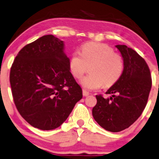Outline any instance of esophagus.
<instances>
[{
	"instance_id": "esophagus-1",
	"label": "esophagus",
	"mask_w": 159,
	"mask_h": 159,
	"mask_svg": "<svg viewBox=\"0 0 159 159\" xmlns=\"http://www.w3.org/2000/svg\"><path fill=\"white\" fill-rule=\"evenodd\" d=\"M89 94H90V93L88 92V91H85V90H83V96L87 97V96H88Z\"/></svg>"
}]
</instances>
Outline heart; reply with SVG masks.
Instances as JSON below:
<instances>
[{"label":"heart","instance_id":"obj_1","mask_svg":"<svg viewBox=\"0 0 159 159\" xmlns=\"http://www.w3.org/2000/svg\"><path fill=\"white\" fill-rule=\"evenodd\" d=\"M88 67L91 75L82 78L81 84L88 90H97L116 84L123 75L124 62L107 45L89 43L81 47V55L73 53L69 61L70 71L77 79L82 78Z\"/></svg>","mask_w":159,"mask_h":159}]
</instances>
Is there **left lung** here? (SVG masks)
Wrapping results in <instances>:
<instances>
[{"instance_id":"left-lung-1","label":"left lung","mask_w":159,"mask_h":159,"mask_svg":"<svg viewBox=\"0 0 159 159\" xmlns=\"http://www.w3.org/2000/svg\"><path fill=\"white\" fill-rule=\"evenodd\" d=\"M124 62L119 81L107 91L110 98L97 95L92 115L97 123L107 131L117 133L129 127L141 116L148 101L152 78L148 65L135 50L117 45Z\"/></svg>"}]
</instances>
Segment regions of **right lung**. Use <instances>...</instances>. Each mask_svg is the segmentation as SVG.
Returning <instances> with one entry per match:
<instances>
[{
	"label": "right lung",
	"mask_w": 159,
	"mask_h": 159,
	"mask_svg": "<svg viewBox=\"0 0 159 159\" xmlns=\"http://www.w3.org/2000/svg\"><path fill=\"white\" fill-rule=\"evenodd\" d=\"M64 42L46 35L18 52L10 72L16 107L33 127L51 130L61 126L82 90L71 75Z\"/></svg>",
	"instance_id": "obj_1"
}]
</instances>
